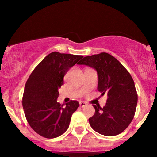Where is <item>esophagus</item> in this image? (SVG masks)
I'll return each instance as SVG.
<instances>
[{
    "label": "esophagus",
    "mask_w": 157,
    "mask_h": 157,
    "mask_svg": "<svg viewBox=\"0 0 157 157\" xmlns=\"http://www.w3.org/2000/svg\"><path fill=\"white\" fill-rule=\"evenodd\" d=\"M79 105H80L81 107H84V106H86L87 104H86V103H85L83 101H80V102H79Z\"/></svg>",
    "instance_id": "1"
}]
</instances>
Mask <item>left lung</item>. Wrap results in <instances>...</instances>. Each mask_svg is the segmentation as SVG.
<instances>
[{
	"label": "left lung",
	"instance_id": "8db88e82",
	"mask_svg": "<svg viewBox=\"0 0 157 157\" xmlns=\"http://www.w3.org/2000/svg\"><path fill=\"white\" fill-rule=\"evenodd\" d=\"M94 68L98 91L107 94L106 105H94L95 113L89 121L100 134L116 136L123 132L134 119L137 105L136 88L132 76L117 59L107 53L86 56L78 63Z\"/></svg>",
	"mask_w": 157,
	"mask_h": 157
}]
</instances>
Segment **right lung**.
Segmentation results:
<instances>
[{"mask_svg":"<svg viewBox=\"0 0 157 157\" xmlns=\"http://www.w3.org/2000/svg\"><path fill=\"white\" fill-rule=\"evenodd\" d=\"M83 57L52 52L30 75L23 92V108L29 125L40 136L53 139L68 129L79 103L71 101L63 107L57 102L59 89L63 84V77L69 68Z\"/></svg>","mask_w":157,"mask_h":157,"instance_id":"obj_1","label":"right lung"}]
</instances>
